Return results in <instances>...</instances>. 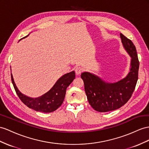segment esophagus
Returning a JSON list of instances; mask_svg holds the SVG:
<instances>
[{
  "mask_svg": "<svg viewBox=\"0 0 149 149\" xmlns=\"http://www.w3.org/2000/svg\"><path fill=\"white\" fill-rule=\"evenodd\" d=\"M83 72V68L81 67H77L75 68V74L77 75L81 74L82 72Z\"/></svg>",
  "mask_w": 149,
  "mask_h": 149,
  "instance_id": "1",
  "label": "esophagus"
}]
</instances>
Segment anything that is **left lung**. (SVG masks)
<instances>
[{
    "label": "left lung",
    "mask_w": 149,
    "mask_h": 149,
    "mask_svg": "<svg viewBox=\"0 0 149 149\" xmlns=\"http://www.w3.org/2000/svg\"><path fill=\"white\" fill-rule=\"evenodd\" d=\"M122 43L132 57L131 68L127 77L120 81L109 84L88 72L81 74L87 100L99 112H108L121 108L130 99L138 80L139 61L133 42L120 33Z\"/></svg>",
    "instance_id": "obj_1"
}]
</instances>
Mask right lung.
<instances>
[{
  "label": "right lung",
  "mask_w": 149,
  "mask_h": 149,
  "mask_svg": "<svg viewBox=\"0 0 149 149\" xmlns=\"http://www.w3.org/2000/svg\"><path fill=\"white\" fill-rule=\"evenodd\" d=\"M75 72L72 71L61 77L48 93L38 98H30L21 94L14 82L11 74V80L19 98L28 108L36 111L50 113L55 111L63 103L67 87L75 79Z\"/></svg>",
  "instance_id": "1"
}]
</instances>
